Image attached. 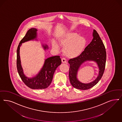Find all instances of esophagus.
<instances>
[{
	"label": "esophagus",
	"mask_w": 122,
	"mask_h": 122,
	"mask_svg": "<svg viewBox=\"0 0 122 122\" xmlns=\"http://www.w3.org/2000/svg\"><path fill=\"white\" fill-rule=\"evenodd\" d=\"M66 62H67V60H66V59H65V58H63L62 59V62L63 63H66Z\"/></svg>",
	"instance_id": "34e87169"
}]
</instances>
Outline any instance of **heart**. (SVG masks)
I'll use <instances>...</instances> for the list:
<instances>
[{
    "label": "heart",
    "mask_w": 122,
    "mask_h": 122,
    "mask_svg": "<svg viewBox=\"0 0 122 122\" xmlns=\"http://www.w3.org/2000/svg\"><path fill=\"white\" fill-rule=\"evenodd\" d=\"M59 44L64 48V53L68 57L75 58L80 55L84 51L86 40L75 33L65 35L60 39Z\"/></svg>",
    "instance_id": "1"
}]
</instances>
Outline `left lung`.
<instances>
[{
  "label": "left lung",
  "mask_w": 122,
  "mask_h": 122,
  "mask_svg": "<svg viewBox=\"0 0 122 122\" xmlns=\"http://www.w3.org/2000/svg\"><path fill=\"white\" fill-rule=\"evenodd\" d=\"M92 41L78 56L70 59L69 77L72 86L75 88L86 90L95 86L101 80L105 69L106 53L105 46L96 30H93ZM87 61L96 62L99 68L98 76L94 81L89 84L82 83L77 79V71L80 65Z\"/></svg>",
  "instance_id": "1"
}]
</instances>
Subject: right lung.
<instances>
[{
	"label": "right lung",
	"instance_id": "right-lung-1",
	"mask_svg": "<svg viewBox=\"0 0 122 122\" xmlns=\"http://www.w3.org/2000/svg\"><path fill=\"white\" fill-rule=\"evenodd\" d=\"M37 30L36 28L30 29L20 41L17 50V67L19 76L26 86L32 89H42L46 88L50 85L56 69L61 63V59L59 56L48 58L45 60L43 67L37 75L32 78L27 77L24 75L19 55L20 47L24 42L36 39L37 37ZM43 46L44 50L48 49L47 45Z\"/></svg>",
	"mask_w": 122,
	"mask_h": 122
}]
</instances>
